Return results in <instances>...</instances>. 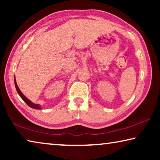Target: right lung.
<instances>
[{"mask_svg": "<svg viewBox=\"0 0 160 160\" xmlns=\"http://www.w3.org/2000/svg\"><path fill=\"white\" fill-rule=\"evenodd\" d=\"M15 80V85L16 90H17L18 94L20 96L21 98L22 99L23 101L25 102L26 103V104H28L29 107L32 108V109H42L41 105H39V104H34L33 102H32L30 101V100L27 98V97L22 94V92L20 89H19L18 86V85H17V82H16L15 77V80Z\"/></svg>", "mask_w": 160, "mask_h": 160, "instance_id": "add662e5", "label": "right lung"}]
</instances>
